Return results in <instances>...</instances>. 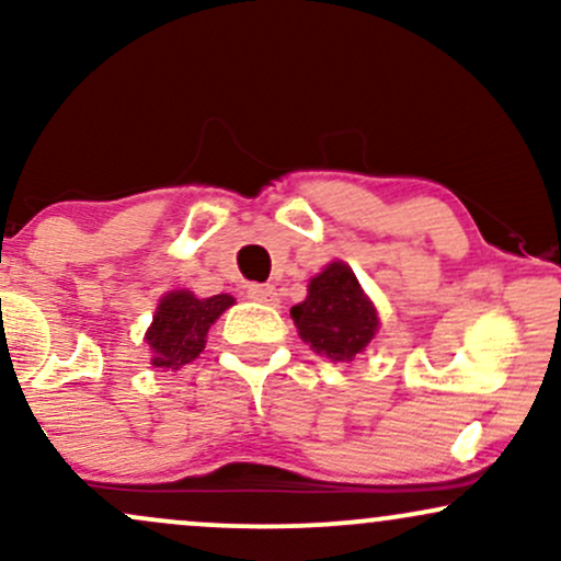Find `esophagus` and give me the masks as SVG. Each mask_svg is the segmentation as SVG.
Returning <instances> with one entry per match:
<instances>
[{"label":"esophagus","mask_w":561,"mask_h":561,"mask_svg":"<svg viewBox=\"0 0 561 561\" xmlns=\"http://www.w3.org/2000/svg\"><path fill=\"white\" fill-rule=\"evenodd\" d=\"M248 298L266 302V306H276L279 302V293L274 285H248Z\"/></svg>","instance_id":"34e87169"}]
</instances>
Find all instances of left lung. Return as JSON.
Instances as JSON below:
<instances>
[{"label": "left lung", "mask_w": 561, "mask_h": 561, "mask_svg": "<svg viewBox=\"0 0 561 561\" xmlns=\"http://www.w3.org/2000/svg\"><path fill=\"white\" fill-rule=\"evenodd\" d=\"M289 317L300 337L330 362H353L379 330L377 308L343 261L313 276L308 298L293 306Z\"/></svg>", "instance_id": "1"}]
</instances>
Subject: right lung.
<instances>
[{
  "label": "right lung",
  "instance_id": "right-lung-1",
  "mask_svg": "<svg viewBox=\"0 0 561 561\" xmlns=\"http://www.w3.org/2000/svg\"><path fill=\"white\" fill-rule=\"evenodd\" d=\"M234 306L231 295L195 298L190 289H173L158 302L150 330L145 340L152 351V366L158 369H182L195 362L205 347V334L210 324Z\"/></svg>",
  "mask_w": 561,
  "mask_h": 561
}]
</instances>
